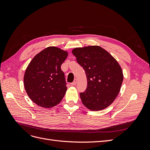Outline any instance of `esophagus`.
Instances as JSON below:
<instances>
[{
    "label": "esophagus",
    "mask_w": 150,
    "mask_h": 150,
    "mask_svg": "<svg viewBox=\"0 0 150 150\" xmlns=\"http://www.w3.org/2000/svg\"><path fill=\"white\" fill-rule=\"evenodd\" d=\"M77 82H78V81H77V79H75L74 80L73 82H72V83H71V85H72V86L76 85V83H77Z\"/></svg>",
    "instance_id": "1"
}]
</instances>
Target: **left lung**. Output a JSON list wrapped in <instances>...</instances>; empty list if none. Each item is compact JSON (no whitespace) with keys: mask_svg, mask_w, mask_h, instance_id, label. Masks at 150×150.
<instances>
[{"mask_svg":"<svg viewBox=\"0 0 150 150\" xmlns=\"http://www.w3.org/2000/svg\"><path fill=\"white\" fill-rule=\"evenodd\" d=\"M72 52L87 77V88L80 93L83 104L91 111L105 109L119 94L123 81L118 62L98 46L75 48Z\"/></svg>","mask_w":150,"mask_h":150,"instance_id":"left-lung-1","label":"left lung"}]
</instances>
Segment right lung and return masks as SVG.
<instances>
[{
  "instance_id": "add662e5",
  "label": "right lung",
  "mask_w": 150,
  "mask_h": 150,
  "mask_svg": "<svg viewBox=\"0 0 150 150\" xmlns=\"http://www.w3.org/2000/svg\"><path fill=\"white\" fill-rule=\"evenodd\" d=\"M67 52L48 47L35 56L25 70L24 88L29 97L38 106L49 108L59 103L67 87L61 64Z\"/></svg>"
}]
</instances>
